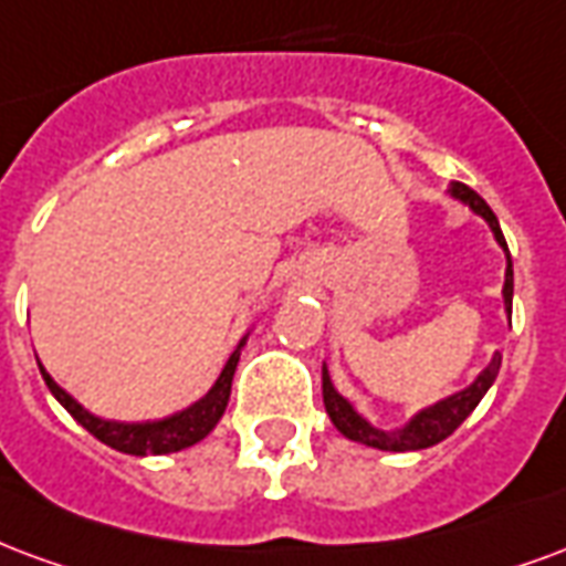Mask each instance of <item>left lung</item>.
I'll return each instance as SVG.
<instances>
[{"label": "left lung", "instance_id": "obj_1", "mask_svg": "<svg viewBox=\"0 0 566 566\" xmlns=\"http://www.w3.org/2000/svg\"><path fill=\"white\" fill-rule=\"evenodd\" d=\"M447 195L453 200H459V203H464L474 216H480V219L489 224V230H492V237H495L497 245L504 249L506 270L501 296H504V312L506 321H510V315H513V258H510V251H506V240L504 233H501V224H497L495 212L489 209V203L476 195L474 188L462 186V182H450ZM497 368H501V350H495L492 363L476 375L474 384H468V387L453 392V396H447V399L434 401L429 408H420L413 417H408L405 426L378 429L375 422L357 411L354 401L345 399V396L338 392L333 378H329V368H326L324 363V368H321V380H324V408L326 413H329L333 426L345 434L347 441L366 443V447H375V450H389V453H413V450H426V447L441 443L443 438H450V434L468 420V413L474 411L476 405H480V399L489 392V387L495 384Z\"/></svg>", "mask_w": 566, "mask_h": 566}]
</instances>
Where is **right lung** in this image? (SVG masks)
I'll return each instance as SVG.
<instances>
[{
	"instance_id": "obj_1",
	"label": "right lung",
	"mask_w": 566,
	"mask_h": 566,
	"mask_svg": "<svg viewBox=\"0 0 566 566\" xmlns=\"http://www.w3.org/2000/svg\"><path fill=\"white\" fill-rule=\"evenodd\" d=\"M249 342V333L240 338V345L233 347V354L221 368V375L216 378V384L209 387V392L203 399H198L195 405H188L186 411L170 413V417H161V420H144V422H123V420H104V417H95L92 411H86L81 401L69 396L65 389L50 378L48 368L38 363L41 368V378L48 384V389L53 392V399L60 401L62 408L81 422L83 429L90 434H95L98 441L119 450V453L128 455H165V453H179L186 447H195L198 441H203L216 422L221 420V413L228 408L230 399V384H233V371H237V363H240L242 347Z\"/></svg>"
}]
</instances>
